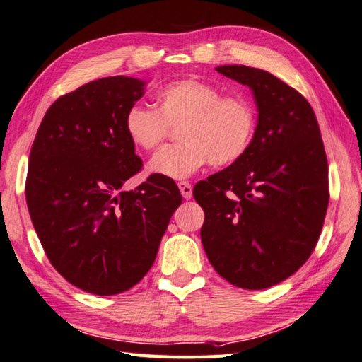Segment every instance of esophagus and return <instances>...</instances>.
Masks as SVG:
<instances>
[{"label":"esophagus","mask_w":362,"mask_h":362,"mask_svg":"<svg viewBox=\"0 0 362 362\" xmlns=\"http://www.w3.org/2000/svg\"><path fill=\"white\" fill-rule=\"evenodd\" d=\"M179 189H180V193H182L183 197H185V199H189V197L193 196V185H191V183H188V182H180Z\"/></svg>","instance_id":"obj_1"}]
</instances>
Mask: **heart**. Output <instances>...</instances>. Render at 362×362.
I'll return each instance as SVG.
<instances>
[{
    "mask_svg": "<svg viewBox=\"0 0 362 362\" xmlns=\"http://www.w3.org/2000/svg\"><path fill=\"white\" fill-rule=\"evenodd\" d=\"M153 110L133 106L125 115V133L133 146L153 151L179 127L182 143L163 147L148 161L151 174L182 180L209 163L229 166L250 148L257 112L250 97L226 94L216 84L182 78L168 83L153 95Z\"/></svg>",
    "mask_w": 362,
    "mask_h": 362,
    "instance_id": "b5f03b06",
    "label": "heart"
}]
</instances>
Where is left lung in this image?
I'll return each mask as SVG.
<instances>
[{"instance_id": "8db88e82", "label": "left lung", "mask_w": 362, "mask_h": 362, "mask_svg": "<svg viewBox=\"0 0 362 362\" xmlns=\"http://www.w3.org/2000/svg\"><path fill=\"white\" fill-rule=\"evenodd\" d=\"M252 90L257 125L247 152L193 189L205 219L201 240L230 284L260 290L300 270L327 215L328 160L313 106L265 70L219 66Z\"/></svg>"}]
</instances>
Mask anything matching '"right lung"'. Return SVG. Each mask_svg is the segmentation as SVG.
I'll use <instances>...</instances> for the list:
<instances>
[{
	"label": "right lung",
	"instance_id": "add662e5",
	"mask_svg": "<svg viewBox=\"0 0 362 362\" xmlns=\"http://www.w3.org/2000/svg\"><path fill=\"white\" fill-rule=\"evenodd\" d=\"M146 84L108 76L59 97L31 147L25 193L34 229L56 272L94 295L122 293L144 278L182 204L168 177L124 189L143 166L124 120Z\"/></svg>",
	"mask_w": 362,
	"mask_h": 362
}]
</instances>
